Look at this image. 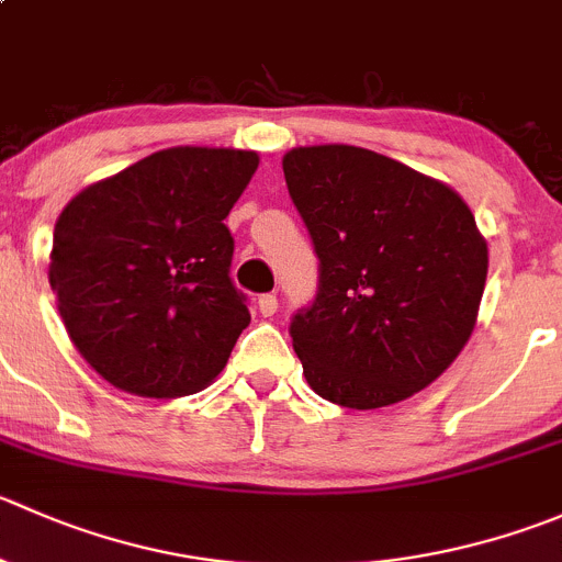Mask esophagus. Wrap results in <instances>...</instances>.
Segmentation results:
<instances>
[{
    "label": "esophagus",
    "mask_w": 562,
    "mask_h": 562,
    "mask_svg": "<svg viewBox=\"0 0 562 562\" xmlns=\"http://www.w3.org/2000/svg\"><path fill=\"white\" fill-rule=\"evenodd\" d=\"M258 310H260V315L271 318V315L277 313V296H274V293H263V296L258 299Z\"/></svg>",
    "instance_id": "34e87169"
}]
</instances>
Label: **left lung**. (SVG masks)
Listing matches in <instances>:
<instances>
[{"mask_svg": "<svg viewBox=\"0 0 562 562\" xmlns=\"http://www.w3.org/2000/svg\"><path fill=\"white\" fill-rule=\"evenodd\" d=\"M282 172L318 255V293L291 321L307 384L348 408L426 390L470 340L486 285L470 205L353 145L293 148Z\"/></svg>", "mask_w": 562, "mask_h": 562, "instance_id": "obj_1", "label": "left lung"}]
</instances>
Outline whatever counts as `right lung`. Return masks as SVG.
Returning <instances> with one entry per match:
<instances>
[{
	"mask_svg": "<svg viewBox=\"0 0 562 562\" xmlns=\"http://www.w3.org/2000/svg\"><path fill=\"white\" fill-rule=\"evenodd\" d=\"M258 154L167 148L76 194L54 225L48 282L70 340L117 390L209 386L249 326L225 220Z\"/></svg>",
	"mask_w": 562,
	"mask_h": 562,
	"instance_id": "right-lung-1",
	"label": "right lung"
}]
</instances>
